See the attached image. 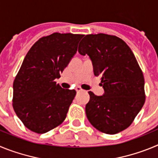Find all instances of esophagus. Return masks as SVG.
Instances as JSON below:
<instances>
[{
	"mask_svg": "<svg viewBox=\"0 0 158 158\" xmlns=\"http://www.w3.org/2000/svg\"><path fill=\"white\" fill-rule=\"evenodd\" d=\"M76 91L77 92V93H80V92L83 91V90H82V89H81L80 87H77V88H76Z\"/></svg>",
	"mask_w": 158,
	"mask_h": 158,
	"instance_id": "34e87169",
	"label": "esophagus"
}]
</instances>
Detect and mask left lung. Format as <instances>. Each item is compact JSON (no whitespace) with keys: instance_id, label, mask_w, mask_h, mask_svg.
I'll use <instances>...</instances> for the list:
<instances>
[{"instance_id":"1","label":"left lung","mask_w":158,"mask_h":158,"mask_svg":"<svg viewBox=\"0 0 158 158\" xmlns=\"http://www.w3.org/2000/svg\"><path fill=\"white\" fill-rule=\"evenodd\" d=\"M78 52L89 55L104 89L103 96L89 92L85 112L90 123L108 135L127 129L146 100L144 77L131 48L117 36L100 33L85 35Z\"/></svg>"}]
</instances>
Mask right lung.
<instances>
[{
  "instance_id": "right-lung-1",
  "label": "right lung",
  "mask_w": 158,
  "mask_h": 158,
  "mask_svg": "<svg viewBox=\"0 0 158 158\" xmlns=\"http://www.w3.org/2000/svg\"><path fill=\"white\" fill-rule=\"evenodd\" d=\"M84 35L53 33L31 47L13 82L12 106L26 127L38 134L65 120L76 95L54 80L59 78L77 51Z\"/></svg>"
}]
</instances>
